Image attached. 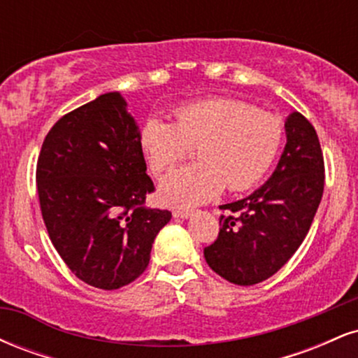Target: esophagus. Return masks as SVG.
Instances as JSON below:
<instances>
[{
  "label": "esophagus",
  "instance_id": "1",
  "mask_svg": "<svg viewBox=\"0 0 358 358\" xmlns=\"http://www.w3.org/2000/svg\"><path fill=\"white\" fill-rule=\"evenodd\" d=\"M193 215V210L190 208H175L173 217H178V219H188V217Z\"/></svg>",
  "mask_w": 358,
  "mask_h": 358
}]
</instances>
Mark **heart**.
<instances>
[{
  "label": "heart",
  "instance_id": "1",
  "mask_svg": "<svg viewBox=\"0 0 358 358\" xmlns=\"http://www.w3.org/2000/svg\"><path fill=\"white\" fill-rule=\"evenodd\" d=\"M173 119L148 117L139 129V146L156 178L196 146L200 162L175 171L162 185V199L176 207L207 202L224 185L229 192L252 188L274 165L285 141L281 117L239 99L188 102L173 109Z\"/></svg>",
  "mask_w": 358,
  "mask_h": 358
}]
</instances>
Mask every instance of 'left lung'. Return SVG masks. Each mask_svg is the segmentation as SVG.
Returning a JSON list of instances; mask_svg holds the SVG:
<instances>
[{"label":"left lung","mask_w":358,"mask_h":358,"mask_svg":"<svg viewBox=\"0 0 358 358\" xmlns=\"http://www.w3.org/2000/svg\"><path fill=\"white\" fill-rule=\"evenodd\" d=\"M286 146L271 178L237 202L222 205L220 231L203 249L207 264L239 286L276 274L305 241L324 187V162L313 124L286 119Z\"/></svg>","instance_id":"1"}]
</instances>
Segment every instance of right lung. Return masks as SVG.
<instances>
[{"mask_svg": "<svg viewBox=\"0 0 358 358\" xmlns=\"http://www.w3.org/2000/svg\"><path fill=\"white\" fill-rule=\"evenodd\" d=\"M40 210L53 248L80 281L117 289L150 264L156 234L171 212L146 207L139 131L117 92L62 116L36 163Z\"/></svg>", "mask_w": 358, "mask_h": 358, "instance_id": "add662e5", "label": "right lung"}]
</instances>
